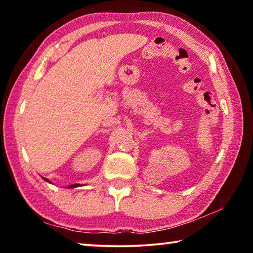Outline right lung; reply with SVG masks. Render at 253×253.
<instances>
[{
	"mask_svg": "<svg viewBox=\"0 0 253 253\" xmlns=\"http://www.w3.org/2000/svg\"><path fill=\"white\" fill-rule=\"evenodd\" d=\"M43 178H44V177H43ZM44 179H45L46 182H50L48 178H44ZM77 186H79V184H75V185H70V186H68V187H77Z\"/></svg>",
	"mask_w": 253,
	"mask_h": 253,
	"instance_id": "obj_1",
	"label": "right lung"
}]
</instances>
